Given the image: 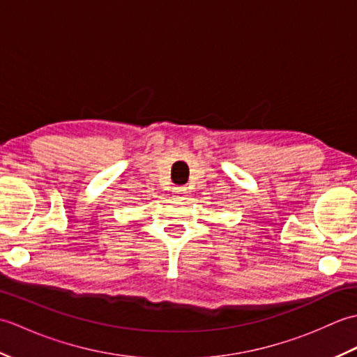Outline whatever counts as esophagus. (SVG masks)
<instances>
[{
    "label": "esophagus",
    "instance_id": "34e87169",
    "mask_svg": "<svg viewBox=\"0 0 357 357\" xmlns=\"http://www.w3.org/2000/svg\"><path fill=\"white\" fill-rule=\"evenodd\" d=\"M185 193H187V188H185V187H176V188H173V195L176 196L178 199H185Z\"/></svg>",
    "mask_w": 357,
    "mask_h": 357
}]
</instances>
